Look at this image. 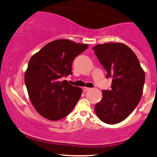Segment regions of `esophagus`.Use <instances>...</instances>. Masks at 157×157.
Returning <instances> with one entry per match:
<instances>
[{
	"instance_id": "obj_1",
	"label": "esophagus",
	"mask_w": 157,
	"mask_h": 157,
	"mask_svg": "<svg viewBox=\"0 0 157 157\" xmlns=\"http://www.w3.org/2000/svg\"><path fill=\"white\" fill-rule=\"evenodd\" d=\"M91 90V88L86 87H85L83 88V91H84V92H87V91H88V90Z\"/></svg>"
}]
</instances>
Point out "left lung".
I'll use <instances>...</instances> for the list:
<instances>
[{"mask_svg": "<svg viewBox=\"0 0 157 157\" xmlns=\"http://www.w3.org/2000/svg\"><path fill=\"white\" fill-rule=\"evenodd\" d=\"M94 54L112 78L111 89L102 91L94 110L103 122L114 124L125 120L142 98L145 74L137 57L122 43H105L94 47Z\"/></svg>", "mask_w": 157, "mask_h": 157, "instance_id": "8db88e82", "label": "left lung"}]
</instances>
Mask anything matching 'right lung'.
<instances>
[{"instance_id": "right-lung-1", "label": "right lung", "mask_w": 157, "mask_h": 157, "mask_svg": "<svg viewBox=\"0 0 157 157\" xmlns=\"http://www.w3.org/2000/svg\"><path fill=\"white\" fill-rule=\"evenodd\" d=\"M88 46L69 40H57L30 58L25 74L26 88L33 105L45 118L61 120L78 103L82 89L62 78L72 75V62Z\"/></svg>"}]
</instances>
